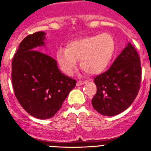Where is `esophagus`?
<instances>
[{
  "mask_svg": "<svg viewBox=\"0 0 151 151\" xmlns=\"http://www.w3.org/2000/svg\"><path fill=\"white\" fill-rule=\"evenodd\" d=\"M85 82H86V81H78V82H77L76 85H77V86H80V85H84Z\"/></svg>",
  "mask_w": 151,
  "mask_h": 151,
  "instance_id": "34e87169",
  "label": "esophagus"
}]
</instances>
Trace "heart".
Returning a JSON list of instances; mask_svg holds the SVG:
<instances>
[{
    "instance_id": "obj_1",
    "label": "heart",
    "mask_w": 151,
    "mask_h": 151,
    "mask_svg": "<svg viewBox=\"0 0 151 151\" xmlns=\"http://www.w3.org/2000/svg\"><path fill=\"white\" fill-rule=\"evenodd\" d=\"M116 49V41L107 32L84 36L67 42L66 49L59 47L56 60L63 72L71 76L77 66V60L84 71L97 75L106 69Z\"/></svg>"
}]
</instances>
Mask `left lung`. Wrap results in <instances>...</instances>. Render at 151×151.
<instances>
[{"instance_id":"left-lung-1","label":"left lung","mask_w":151,"mask_h":151,"mask_svg":"<svg viewBox=\"0 0 151 151\" xmlns=\"http://www.w3.org/2000/svg\"><path fill=\"white\" fill-rule=\"evenodd\" d=\"M97 93L91 100L93 107L103 116L118 115L137 97L141 81L140 57L128 43L107 71L94 78Z\"/></svg>"}]
</instances>
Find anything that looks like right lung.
Instances as JSON below:
<instances>
[{
    "label": "right lung",
    "mask_w": 151,
    "mask_h": 151,
    "mask_svg": "<svg viewBox=\"0 0 151 151\" xmlns=\"http://www.w3.org/2000/svg\"><path fill=\"white\" fill-rule=\"evenodd\" d=\"M45 35L38 32L26 36L12 61L16 97L28 113L40 119L54 116L76 85L61 73L55 60L39 51L45 47Z\"/></svg>",
    "instance_id": "obj_1"
}]
</instances>
